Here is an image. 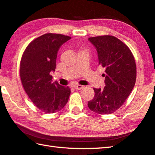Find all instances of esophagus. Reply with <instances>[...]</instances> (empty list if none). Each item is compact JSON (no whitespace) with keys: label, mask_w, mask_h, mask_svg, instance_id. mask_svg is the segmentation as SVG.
I'll return each mask as SVG.
<instances>
[{"label":"esophagus","mask_w":155,"mask_h":155,"mask_svg":"<svg viewBox=\"0 0 155 155\" xmlns=\"http://www.w3.org/2000/svg\"><path fill=\"white\" fill-rule=\"evenodd\" d=\"M73 87H74L75 90H81L83 88V86L81 85H75L73 86Z\"/></svg>","instance_id":"34e87169"}]
</instances>
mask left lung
Returning a JSON list of instances; mask_svg holds the SVG:
<instances>
[{"instance_id":"8db88e82","label":"left lung","mask_w":155,"mask_h":155,"mask_svg":"<svg viewBox=\"0 0 155 155\" xmlns=\"http://www.w3.org/2000/svg\"><path fill=\"white\" fill-rule=\"evenodd\" d=\"M89 40L98 52V65L105 69L103 89L94 88L95 95L88 102L91 111L111 114L124 103L134 87L137 68L130 48L112 35L92 37Z\"/></svg>"}]
</instances>
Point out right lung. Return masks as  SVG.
I'll return each mask as SVG.
<instances>
[{
    "mask_svg": "<svg viewBox=\"0 0 155 155\" xmlns=\"http://www.w3.org/2000/svg\"><path fill=\"white\" fill-rule=\"evenodd\" d=\"M71 37L46 33L33 40L23 52L20 77L25 91L32 103L46 114L60 111L68 103L70 87L52 82L51 71L56 68L58 50Z\"/></svg>",
    "mask_w": 155,
    "mask_h": 155,
    "instance_id": "obj_1",
    "label": "right lung"
}]
</instances>
